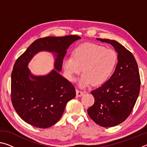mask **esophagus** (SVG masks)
Returning a JSON list of instances; mask_svg holds the SVG:
<instances>
[{
	"label": "esophagus",
	"instance_id": "obj_1",
	"mask_svg": "<svg viewBox=\"0 0 147 147\" xmlns=\"http://www.w3.org/2000/svg\"><path fill=\"white\" fill-rule=\"evenodd\" d=\"M76 96H78V97H80V96H82L84 94V92L78 90V89H76Z\"/></svg>",
	"mask_w": 147,
	"mask_h": 147
}]
</instances>
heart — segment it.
I'll use <instances>...</instances> for the list:
<instances>
[{
	"label": "heart",
	"instance_id": "heart-1",
	"mask_svg": "<svg viewBox=\"0 0 147 147\" xmlns=\"http://www.w3.org/2000/svg\"><path fill=\"white\" fill-rule=\"evenodd\" d=\"M117 61V55L110 49L100 45L85 43L77 46L72 52V58H67L62 62L66 76L74 81L82 73L79 86L86 88L93 83L99 86L108 80L112 74Z\"/></svg>",
	"mask_w": 147,
	"mask_h": 147
}]
</instances>
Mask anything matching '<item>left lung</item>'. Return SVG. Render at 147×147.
Returning <instances> with one entry per match:
<instances>
[{"label": "left lung", "instance_id": "8db88e82", "mask_svg": "<svg viewBox=\"0 0 147 147\" xmlns=\"http://www.w3.org/2000/svg\"><path fill=\"white\" fill-rule=\"evenodd\" d=\"M96 39L114 47L118 61L108 80L91 92L94 103L88 113L100 126L112 127L125 121L132 111L140 91V76L135 58L125 47L115 40Z\"/></svg>", "mask_w": 147, "mask_h": 147}]
</instances>
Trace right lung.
<instances>
[{
	"instance_id": "1",
	"label": "right lung",
	"mask_w": 147,
	"mask_h": 147,
	"mask_svg": "<svg viewBox=\"0 0 147 147\" xmlns=\"http://www.w3.org/2000/svg\"><path fill=\"white\" fill-rule=\"evenodd\" d=\"M80 39L75 35L39 38L17 59L11 73V102L26 123L38 128L51 127L61 117L67 103L75 97L74 87L59 72L67 50ZM42 51L54 54L55 69L46 76H34L28 64Z\"/></svg>"
}]
</instances>
